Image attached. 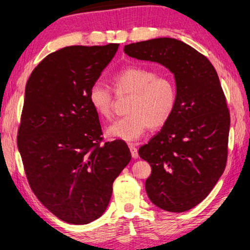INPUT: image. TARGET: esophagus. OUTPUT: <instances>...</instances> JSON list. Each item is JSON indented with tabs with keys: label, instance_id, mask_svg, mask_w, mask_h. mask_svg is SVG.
<instances>
[{
	"label": "esophagus",
	"instance_id": "obj_1",
	"mask_svg": "<svg viewBox=\"0 0 250 250\" xmlns=\"http://www.w3.org/2000/svg\"><path fill=\"white\" fill-rule=\"evenodd\" d=\"M128 146H129V150H131L132 157H133L134 159L139 158V152H137V147H136L135 144H134V143H129Z\"/></svg>",
	"mask_w": 250,
	"mask_h": 250
}]
</instances>
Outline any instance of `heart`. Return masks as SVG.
<instances>
[{"label": "heart", "instance_id": "obj_1", "mask_svg": "<svg viewBox=\"0 0 250 250\" xmlns=\"http://www.w3.org/2000/svg\"><path fill=\"white\" fill-rule=\"evenodd\" d=\"M113 85L118 97L131 96L125 117L118 119L106 129L108 136L135 141L147 128H159L167 123L177 104L175 82L166 75L143 66L123 68L113 77ZM93 110L104 119L113 117L114 97L106 85L96 83L89 91Z\"/></svg>", "mask_w": 250, "mask_h": 250}]
</instances>
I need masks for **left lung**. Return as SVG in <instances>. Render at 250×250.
I'll return each instance as SVG.
<instances>
[{
  "mask_svg": "<svg viewBox=\"0 0 250 250\" xmlns=\"http://www.w3.org/2000/svg\"><path fill=\"white\" fill-rule=\"evenodd\" d=\"M124 52L164 65L175 77V110L139 155L152 168L146 182L152 203L168 212L188 211L208 196L227 164L230 114L218 73L204 55L178 39L134 42Z\"/></svg>",
  "mask_w": 250,
  "mask_h": 250,
  "instance_id": "obj_1",
  "label": "left lung"
}]
</instances>
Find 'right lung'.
Instances as JSON below:
<instances>
[{
	"instance_id": "add662e5",
	"label": "right lung",
	"mask_w": 250,
	"mask_h": 250,
	"mask_svg": "<svg viewBox=\"0 0 250 250\" xmlns=\"http://www.w3.org/2000/svg\"><path fill=\"white\" fill-rule=\"evenodd\" d=\"M118 44L70 46L39 63L29 78L18 149L29 185L63 221H95L109 204L113 183L131 161L123 140L103 141L89 91Z\"/></svg>"
}]
</instances>
